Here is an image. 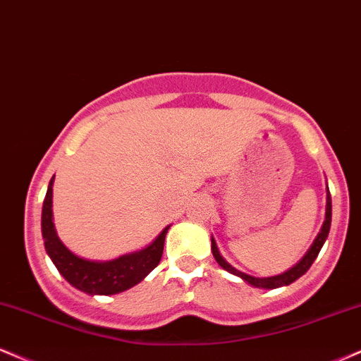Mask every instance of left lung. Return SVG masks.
<instances>
[{
  "mask_svg": "<svg viewBox=\"0 0 361 361\" xmlns=\"http://www.w3.org/2000/svg\"><path fill=\"white\" fill-rule=\"evenodd\" d=\"M329 228H331V194H329L328 184H326V214H324L323 226H321V231L317 233L316 240L312 241L311 248L307 250L306 255L300 258V260L294 267H290L289 270H286L283 274L274 275V277H253V275L241 272V270L235 269L231 264H228L226 258L219 253L218 245H216L213 236H211V252H213L214 260L218 262L221 269H224L226 272H230L233 275H236V277H240L241 281L247 282L248 286L257 287V289H279V287H286V286H289V283L295 282L299 277H302V275L307 272L309 267L312 265V262H314L316 257L319 255V252H321V248H323L326 238H328Z\"/></svg>",
  "mask_w": 361,
  "mask_h": 361,
  "instance_id": "8db88e82",
  "label": "left lung"
}]
</instances>
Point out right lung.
<instances>
[{
    "label": "right lung",
    "instance_id": "add662e5",
    "mask_svg": "<svg viewBox=\"0 0 361 361\" xmlns=\"http://www.w3.org/2000/svg\"><path fill=\"white\" fill-rule=\"evenodd\" d=\"M54 177L49 182L44 207H42V236H44L47 255L57 267L59 274L72 287L80 292H86L89 295L120 294V292L128 290L142 282L159 265L164 253L165 235H167L171 224L165 226L150 245L138 252L126 253L114 260H87V258L71 252L55 231L52 211Z\"/></svg>",
    "mask_w": 361,
    "mask_h": 361
}]
</instances>
